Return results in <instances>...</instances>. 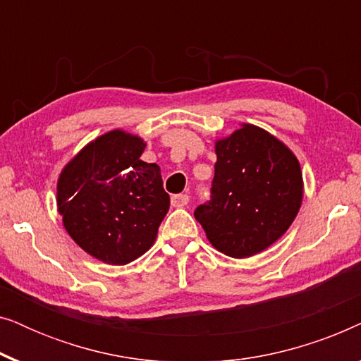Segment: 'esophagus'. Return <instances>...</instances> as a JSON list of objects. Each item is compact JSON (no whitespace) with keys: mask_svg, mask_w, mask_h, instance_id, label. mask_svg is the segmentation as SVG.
I'll use <instances>...</instances> for the list:
<instances>
[{"mask_svg":"<svg viewBox=\"0 0 361 361\" xmlns=\"http://www.w3.org/2000/svg\"><path fill=\"white\" fill-rule=\"evenodd\" d=\"M171 204L172 207H185L189 204V195L187 194H177L171 197Z\"/></svg>","mask_w":361,"mask_h":361,"instance_id":"1","label":"esophagus"}]
</instances>
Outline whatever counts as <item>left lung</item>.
<instances>
[{
	"label": "left lung",
	"instance_id": "obj_1",
	"mask_svg": "<svg viewBox=\"0 0 361 361\" xmlns=\"http://www.w3.org/2000/svg\"><path fill=\"white\" fill-rule=\"evenodd\" d=\"M212 199L195 219L207 238L231 258H250L279 240L302 204L298 157L263 128L243 123L215 142Z\"/></svg>",
	"mask_w": 361,
	"mask_h": 361
}]
</instances>
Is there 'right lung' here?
Listing matches in <instances>:
<instances>
[{"label":"right lung","mask_w":361,"mask_h":361,"mask_svg":"<svg viewBox=\"0 0 361 361\" xmlns=\"http://www.w3.org/2000/svg\"><path fill=\"white\" fill-rule=\"evenodd\" d=\"M146 142L113 130L83 147L57 182V209L72 240L106 264H128L154 243L169 194L161 169L140 157Z\"/></svg>","instance_id":"add662e5"}]
</instances>
